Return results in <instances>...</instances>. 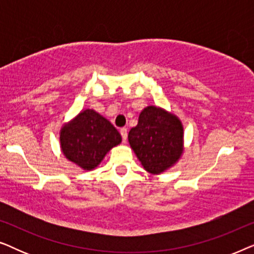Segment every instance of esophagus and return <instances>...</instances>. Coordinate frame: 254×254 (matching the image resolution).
<instances>
[{"label":"esophagus","instance_id":"obj_1","mask_svg":"<svg viewBox=\"0 0 254 254\" xmlns=\"http://www.w3.org/2000/svg\"><path fill=\"white\" fill-rule=\"evenodd\" d=\"M120 134H121V136H123V141L126 142V140H127V129H126V128H121Z\"/></svg>","mask_w":254,"mask_h":254}]
</instances>
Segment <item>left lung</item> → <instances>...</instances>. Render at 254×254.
I'll return each mask as SVG.
<instances>
[{
    "label": "left lung",
    "instance_id": "8db88e82",
    "mask_svg": "<svg viewBox=\"0 0 254 254\" xmlns=\"http://www.w3.org/2000/svg\"><path fill=\"white\" fill-rule=\"evenodd\" d=\"M128 142L141 165L150 175L175 166L184 154V126L175 113L155 105L141 111Z\"/></svg>",
    "mask_w": 254,
    "mask_h": 254
}]
</instances>
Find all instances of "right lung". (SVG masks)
<instances>
[{
	"mask_svg": "<svg viewBox=\"0 0 254 254\" xmlns=\"http://www.w3.org/2000/svg\"><path fill=\"white\" fill-rule=\"evenodd\" d=\"M121 141L116 127L92 109L81 111L60 129L62 154L84 171L96 169Z\"/></svg>",
	"mask_w": 254,
	"mask_h": 254,
	"instance_id": "obj_1",
	"label": "right lung"
}]
</instances>
